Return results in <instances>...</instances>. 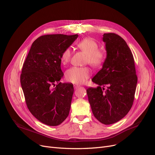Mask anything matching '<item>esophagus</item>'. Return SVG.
<instances>
[{"instance_id": "34e87169", "label": "esophagus", "mask_w": 155, "mask_h": 155, "mask_svg": "<svg viewBox=\"0 0 155 155\" xmlns=\"http://www.w3.org/2000/svg\"><path fill=\"white\" fill-rule=\"evenodd\" d=\"M73 87H74V88H75V89H77L78 88L80 87V85H77V84H74V85H73Z\"/></svg>"}]
</instances>
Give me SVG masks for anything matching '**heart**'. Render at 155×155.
<instances>
[{
    "mask_svg": "<svg viewBox=\"0 0 155 155\" xmlns=\"http://www.w3.org/2000/svg\"><path fill=\"white\" fill-rule=\"evenodd\" d=\"M77 47L87 55L86 61L94 67H99L105 58L104 51L98 50L99 45L95 41L91 38H85L77 43ZM71 50L67 48L62 52L60 57L63 64H67L71 58ZM91 71L87 67H73L68 69L65 73V78L68 82L81 84L90 77Z\"/></svg>",
    "mask_w": 155,
    "mask_h": 155,
    "instance_id": "b5f03b06",
    "label": "heart"
}]
</instances>
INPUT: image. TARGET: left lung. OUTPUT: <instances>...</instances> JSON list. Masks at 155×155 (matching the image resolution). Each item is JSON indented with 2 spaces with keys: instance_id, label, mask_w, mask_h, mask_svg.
<instances>
[{
  "instance_id": "left-lung-1",
  "label": "left lung",
  "mask_w": 155,
  "mask_h": 155,
  "mask_svg": "<svg viewBox=\"0 0 155 155\" xmlns=\"http://www.w3.org/2000/svg\"><path fill=\"white\" fill-rule=\"evenodd\" d=\"M102 41L106 58L92 79L98 86L87 88V94L95 117L109 125L123 119L131 109L137 77L132 52L125 41L114 33L104 34Z\"/></svg>"
}]
</instances>
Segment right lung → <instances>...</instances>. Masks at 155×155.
Listing matches in <instances>:
<instances>
[{
    "mask_svg": "<svg viewBox=\"0 0 155 155\" xmlns=\"http://www.w3.org/2000/svg\"><path fill=\"white\" fill-rule=\"evenodd\" d=\"M78 36H40L32 44L24 63L21 84L28 108L45 124L60 125L69 114L74 88L71 84L60 82L64 75L60 57Z\"/></svg>",
    "mask_w": 155,
    "mask_h": 155,
    "instance_id": "obj_1",
    "label": "right lung"
}]
</instances>
